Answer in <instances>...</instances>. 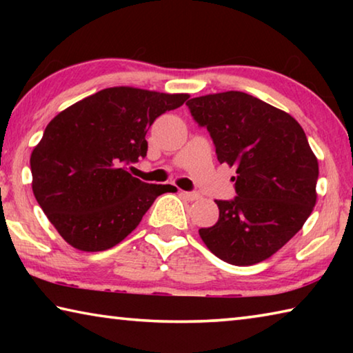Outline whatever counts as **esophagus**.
<instances>
[{"mask_svg":"<svg viewBox=\"0 0 353 353\" xmlns=\"http://www.w3.org/2000/svg\"><path fill=\"white\" fill-rule=\"evenodd\" d=\"M181 194H182L183 198L187 199V201H196V199L201 198V194L196 193V191H182Z\"/></svg>","mask_w":353,"mask_h":353,"instance_id":"obj_1","label":"esophagus"}]
</instances>
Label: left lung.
Segmentation results:
<instances>
[{
    "label": "left lung",
    "mask_w": 353,
    "mask_h": 353,
    "mask_svg": "<svg viewBox=\"0 0 353 353\" xmlns=\"http://www.w3.org/2000/svg\"><path fill=\"white\" fill-rule=\"evenodd\" d=\"M194 121L207 128L219 163L234 166L236 196L216 201L218 223L199 229L225 263L250 266L285 246L316 204L318 159L294 118L252 94L224 92L190 99Z\"/></svg>",
    "instance_id": "left-lung-1"
}]
</instances>
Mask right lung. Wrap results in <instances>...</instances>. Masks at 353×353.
I'll return each instance as SVG.
<instances>
[{
    "mask_svg": "<svg viewBox=\"0 0 353 353\" xmlns=\"http://www.w3.org/2000/svg\"><path fill=\"white\" fill-rule=\"evenodd\" d=\"M190 97L112 87L59 113L31 154L32 191L71 246L99 252L123 241L172 185L141 182L128 165L146 157L155 118Z\"/></svg>",
    "mask_w": 353,
    "mask_h": 353,
    "instance_id": "obj_1",
    "label": "right lung"
}]
</instances>
